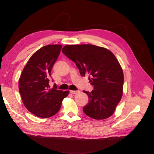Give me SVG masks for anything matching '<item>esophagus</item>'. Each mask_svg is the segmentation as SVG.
I'll use <instances>...</instances> for the list:
<instances>
[{
  "label": "esophagus",
  "mask_w": 154,
  "mask_h": 154,
  "mask_svg": "<svg viewBox=\"0 0 154 154\" xmlns=\"http://www.w3.org/2000/svg\"><path fill=\"white\" fill-rule=\"evenodd\" d=\"M70 92H71V94H77V93H78V92H80V91H70Z\"/></svg>",
  "instance_id": "esophagus-1"
}]
</instances>
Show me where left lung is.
Instances as JSON below:
<instances>
[{
    "label": "left lung",
    "mask_w": 154,
    "mask_h": 154,
    "mask_svg": "<svg viewBox=\"0 0 154 154\" xmlns=\"http://www.w3.org/2000/svg\"><path fill=\"white\" fill-rule=\"evenodd\" d=\"M62 51L75 62L82 76L90 75L88 80L94 89L83 91L88 97L84 113L95 119L109 118L122 99L124 82L122 68L114 54L92 44L67 45Z\"/></svg>",
    "instance_id": "obj_1"
}]
</instances>
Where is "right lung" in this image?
<instances>
[{
    "label": "right lung",
    "mask_w": 154,
    "mask_h": 154,
    "mask_svg": "<svg viewBox=\"0 0 154 154\" xmlns=\"http://www.w3.org/2000/svg\"><path fill=\"white\" fill-rule=\"evenodd\" d=\"M62 45L44 46L32 54L22 72L18 88L22 100L30 112L42 118H50L61 108L69 91L57 89L49 85L51 72L57 61Z\"/></svg>",
    "instance_id": "1"
}]
</instances>
